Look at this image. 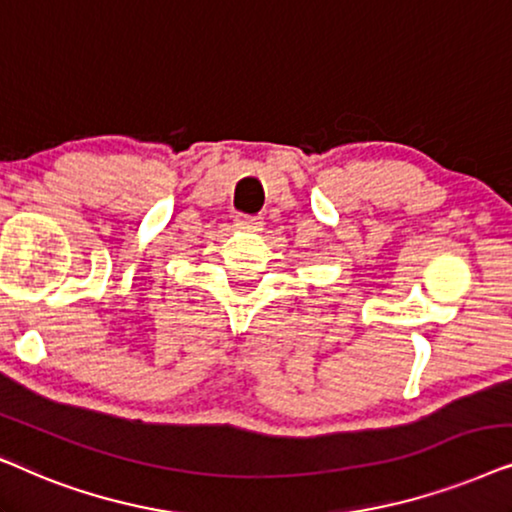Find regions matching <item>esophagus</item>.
Returning a JSON list of instances; mask_svg holds the SVG:
<instances>
[{
  "label": "esophagus",
  "mask_w": 512,
  "mask_h": 512,
  "mask_svg": "<svg viewBox=\"0 0 512 512\" xmlns=\"http://www.w3.org/2000/svg\"><path fill=\"white\" fill-rule=\"evenodd\" d=\"M236 227L245 231H262L264 220L260 215H236Z\"/></svg>",
  "instance_id": "34e87169"
}]
</instances>
